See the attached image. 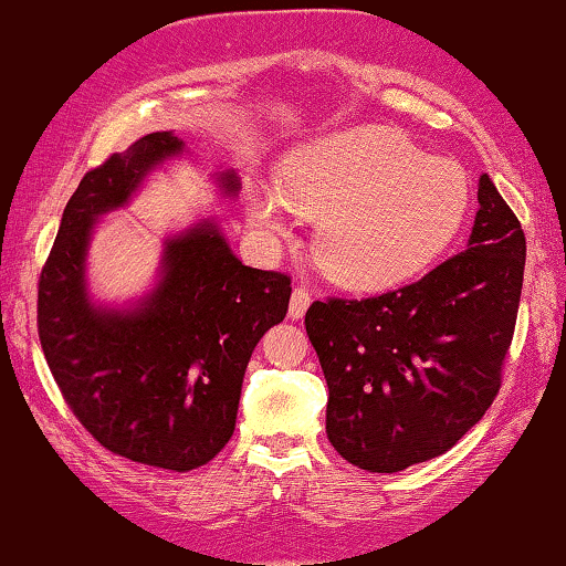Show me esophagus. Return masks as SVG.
<instances>
[{
    "label": "esophagus",
    "mask_w": 566,
    "mask_h": 566,
    "mask_svg": "<svg viewBox=\"0 0 566 566\" xmlns=\"http://www.w3.org/2000/svg\"><path fill=\"white\" fill-rule=\"evenodd\" d=\"M310 292L304 290V286H294L292 290V300H290V317L292 319H300L304 312L310 307Z\"/></svg>",
    "instance_id": "1"
}]
</instances>
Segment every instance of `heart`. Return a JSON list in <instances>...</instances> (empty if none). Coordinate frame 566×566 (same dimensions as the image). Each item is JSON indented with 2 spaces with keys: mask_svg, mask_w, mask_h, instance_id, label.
<instances>
[{
  "mask_svg": "<svg viewBox=\"0 0 566 566\" xmlns=\"http://www.w3.org/2000/svg\"><path fill=\"white\" fill-rule=\"evenodd\" d=\"M286 209L317 219L312 254L332 282L375 290L416 272L455 234L469 209V176L400 133L357 128L297 150L280 193L259 191L249 219L282 239Z\"/></svg>",
  "mask_w": 566,
  "mask_h": 566,
  "instance_id": "b5f03b06",
  "label": "heart"
}]
</instances>
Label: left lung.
Segmentation results:
<instances>
[{"instance_id": "8db88e82", "label": "left lung", "mask_w": 566, "mask_h": 566, "mask_svg": "<svg viewBox=\"0 0 566 566\" xmlns=\"http://www.w3.org/2000/svg\"><path fill=\"white\" fill-rule=\"evenodd\" d=\"M526 237L491 178L465 251L365 300L312 302L304 327L325 373L327 438L357 469L396 473L453 448L504 380Z\"/></svg>"}]
</instances>
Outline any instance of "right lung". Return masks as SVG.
<instances>
[{"label": "right lung", "mask_w": 566, "mask_h": 566, "mask_svg": "<svg viewBox=\"0 0 566 566\" xmlns=\"http://www.w3.org/2000/svg\"><path fill=\"white\" fill-rule=\"evenodd\" d=\"M178 150L170 133H148L83 176L42 266L38 332L62 398L97 443L123 459L191 471L234 433L249 357L284 319L292 280L244 266L203 221L166 241L164 272L146 297L123 307L87 297L95 219ZM223 186L234 191V174Z\"/></svg>", "instance_id": "1"}]
</instances>
